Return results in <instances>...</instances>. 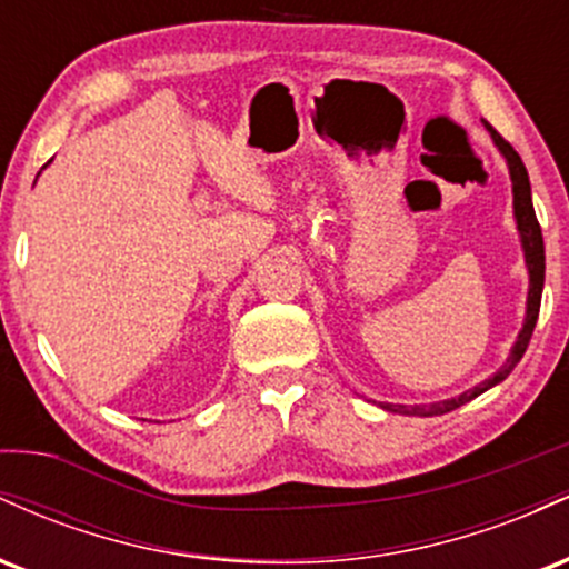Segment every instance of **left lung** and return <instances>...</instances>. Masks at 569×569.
Segmentation results:
<instances>
[{
	"label": "left lung",
	"mask_w": 569,
	"mask_h": 569,
	"mask_svg": "<svg viewBox=\"0 0 569 569\" xmlns=\"http://www.w3.org/2000/svg\"><path fill=\"white\" fill-rule=\"evenodd\" d=\"M489 133H492L495 147L500 149V154L508 162V173H511L513 181V217H516V227H519V238H521V248H525V262H527V272H530V291H527V316H525V326H521L519 339L511 348V356L502 367L495 371L492 377L485 382H479L476 388L466 390V393L447 398V401H436V403H420V407H401V403H382V409L388 411H398V415H417V417H433V415H447L462 403L473 401L476 396H481L485 390L495 388V385L506 380L511 375L516 363L521 361L525 356L527 345H530L535 323H538V312H540V293H543V280H546V248H543V234H540V224L538 217H535L532 208V189H530V176H527L525 162H521L516 149L508 143L498 130H492V126H487Z\"/></svg>",
	"instance_id": "obj_1"
}]
</instances>
